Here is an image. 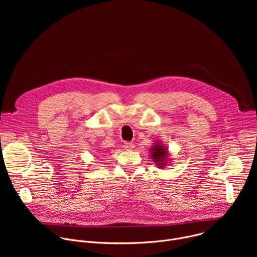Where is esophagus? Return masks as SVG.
Returning a JSON list of instances; mask_svg holds the SVG:
<instances>
[{
	"instance_id": "esophagus-1",
	"label": "esophagus",
	"mask_w": 257,
	"mask_h": 257,
	"mask_svg": "<svg viewBox=\"0 0 257 257\" xmlns=\"http://www.w3.org/2000/svg\"><path fill=\"white\" fill-rule=\"evenodd\" d=\"M124 148H125V150H127V151H131V150H133V149L135 148V145H134L133 142H125Z\"/></svg>"
}]
</instances>
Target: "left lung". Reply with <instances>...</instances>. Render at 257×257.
Segmentation results:
<instances>
[{
  "mask_svg": "<svg viewBox=\"0 0 257 257\" xmlns=\"http://www.w3.org/2000/svg\"><path fill=\"white\" fill-rule=\"evenodd\" d=\"M150 153L153 162L158 168L164 169L166 168V166H170L171 159L169 157V149L163 142L156 140V142L153 144L150 150Z\"/></svg>",
  "mask_w": 257,
  "mask_h": 257,
  "instance_id": "1",
  "label": "left lung"
}]
</instances>
